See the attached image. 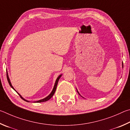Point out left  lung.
<instances>
[{
  "label": "left lung",
  "mask_w": 130,
  "mask_h": 130,
  "mask_svg": "<svg viewBox=\"0 0 130 130\" xmlns=\"http://www.w3.org/2000/svg\"><path fill=\"white\" fill-rule=\"evenodd\" d=\"M122 67H123V63H122ZM77 91H78V90H77ZM78 94H79V92H78ZM79 95H80V94H79Z\"/></svg>",
  "instance_id": "obj_1"
}]
</instances>
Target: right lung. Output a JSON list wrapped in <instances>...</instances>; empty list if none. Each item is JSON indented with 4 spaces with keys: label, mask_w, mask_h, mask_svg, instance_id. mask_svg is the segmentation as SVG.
<instances>
[{
    "label": "right lung",
    "mask_w": 130,
    "mask_h": 130,
    "mask_svg": "<svg viewBox=\"0 0 130 130\" xmlns=\"http://www.w3.org/2000/svg\"><path fill=\"white\" fill-rule=\"evenodd\" d=\"M61 75H59L58 77V78L56 79V82H55V85H54V88H53V90H52V92H51V94H50L48 96H47L46 98H44V99H41V100H39V101H36V102H35V103L36 102V103H40V102H46V101H48L49 99H50L52 97V96H53L54 95V93L55 92V91H56V87H57V85H58V81H59V79H60V78L61 77ZM7 80H8V83H9V85H10V86H11V87H12L13 90H14L16 92H17L18 94L19 95V96H20V98H21L23 99V100H24V101H26V102H29V101H27V100H26V99H24L23 98L21 95H20L19 93H18L17 91H16L14 88H13V86H12V85H11V82H10V79H9V77H8V74L7 73Z\"/></svg>",
    "instance_id": "obj_1"
}]
</instances>
